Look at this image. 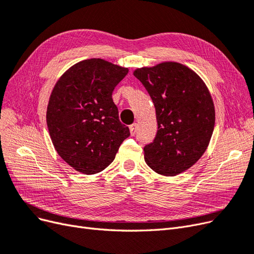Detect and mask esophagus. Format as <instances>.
<instances>
[{
  "mask_svg": "<svg viewBox=\"0 0 254 254\" xmlns=\"http://www.w3.org/2000/svg\"><path fill=\"white\" fill-rule=\"evenodd\" d=\"M129 129H130V134L134 135L136 133V130H137V124H136V123H134V124H132L131 126H130Z\"/></svg>",
  "mask_w": 254,
  "mask_h": 254,
  "instance_id": "1",
  "label": "esophagus"
}]
</instances>
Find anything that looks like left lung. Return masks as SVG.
Returning a JSON list of instances; mask_svg holds the SVG:
<instances>
[{
    "mask_svg": "<svg viewBox=\"0 0 254 254\" xmlns=\"http://www.w3.org/2000/svg\"><path fill=\"white\" fill-rule=\"evenodd\" d=\"M133 75L150 95L158 131L144 147L145 162L156 173L176 176L189 170L209 146L215 108L203 80L174 61L136 68Z\"/></svg>",
    "mask_w": 254,
    "mask_h": 254,
    "instance_id": "left-lung-1",
    "label": "left lung"
}]
</instances>
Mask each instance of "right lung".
Instances as JSON below:
<instances>
[{"label":"right lung","mask_w":254,"mask_h":254,"mask_svg":"<svg viewBox=\"0 0 254 254\" xmlns=\"http://www.w3.org/2000/svg\"><path fill=\"white\" fill-rule=\"evenodd\" d=\"M127 73V67L92 58L72 65L54 87L47 110L49 132L58 155L75 171H104L130 135L112 99Z\"/></svg>","instance_id":"add662e5"}]
</instances>
